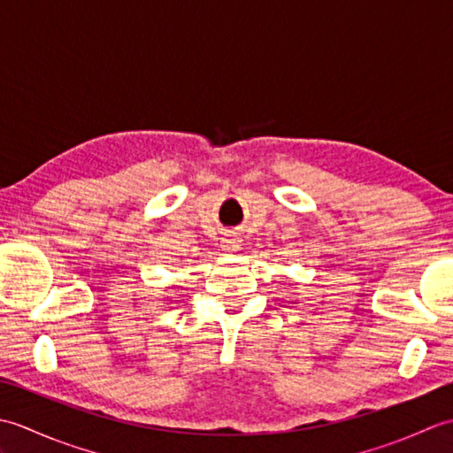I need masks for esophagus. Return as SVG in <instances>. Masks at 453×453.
I'll return each instance as SVG.
<instances>
[{
	"label": "esophagus",
	"instance_id": "1",
	"mask_svg": "<svg viewBox=\"0 0 453 453\" xmlns=\"http://www.w3.org/2000/svg\"><path fill=\"white\" fill-rule=\"evenodd\" d=\"M242 249V237L237 235H226L221 239V251L226 255H235Z\"/></svg>",
	"mask_w": 453,
	"mask_h": 453
}]
</instances>
